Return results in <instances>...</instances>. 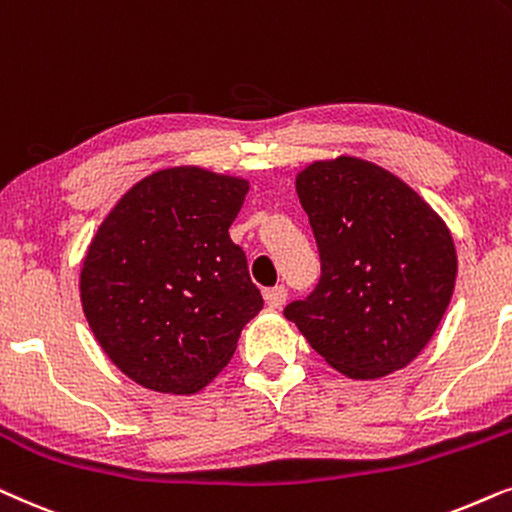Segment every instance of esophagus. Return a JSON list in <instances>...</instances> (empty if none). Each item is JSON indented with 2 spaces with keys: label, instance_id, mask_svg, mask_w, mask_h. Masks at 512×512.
<instances>
[{
  "label": "esophagus",
  "instance_id": "obj_1",
  "mask_svg": "<svg viewBox=\"0 0 512 512\" xmlns=\"http://www.w3.org/2000/svg\"><path fill=\"white\" fill-rule=\"evenodd\" d=\"M264 299H267V304L271 309H281L285 304V299H288V290H285V285H276V288H267L264 290Z\"/></svg>",
  "mask_w": 512,
  "mask_h": 512
}]
</instances>
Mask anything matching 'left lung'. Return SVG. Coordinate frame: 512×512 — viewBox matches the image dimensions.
Wrapping results in <instances>:
<instances>
[{
	"label": "left lung",
	"mask_w": 512,
	"mask_h": 512,
	"mask_svg": "<svg viewBox=\"0 0 512 512\" xmlns=\"http://www.w3.org/2000/svg\"><path fill=\"white\" fill-rule=\"evenodd\" d=\"M320 255L306 299L285 306L313 351L351 379L403 370L431 342L456 281L438 213L400 177L339 156L297 175Z\"/></svg>",
	"instance_id": "8db88e82"
}]
</instances>
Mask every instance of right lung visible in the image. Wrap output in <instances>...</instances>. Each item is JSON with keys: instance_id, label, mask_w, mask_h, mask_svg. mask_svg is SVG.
I'll return each instance as SVG.
<instances>
[{"instance_id": "right-lung-1", "label": "right lung", "mask_w": 512, "mask_h": 512, "mask_svg": "<svg viewBox=\"0 0 512 512\" xmlns=\"http://www.w3.org/2000/svg\"><path fill=\"white\" fill-rule=\"evenodd\" d=\"M248 182L185 166L147 175L100 224L81 267V306L126 377L196 393L234 356L264 306L229 227Z\"/></svg>"}]
</instances>
